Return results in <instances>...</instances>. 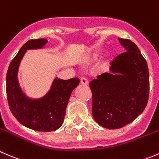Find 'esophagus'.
<instances>
[{
	"mask_svg": "<svg viewBox=\"0 0 159 159\" xmlns=\"http://www.w3.org/2000/svg\"><path fill=\"white\" fill-rule=\"evenodd\" d=\"M88 83H89V81H88L87 78H81V84H82V85H87Z\"/></svg>",
	"mask_w": 159,
	"mask_h": 159,
	"instance_id": "1",
	"label": "esophagus"
}]
</instances>
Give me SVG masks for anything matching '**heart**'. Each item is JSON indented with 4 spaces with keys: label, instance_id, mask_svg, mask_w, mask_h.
<instances>
[{
    "label": "heart",
    "instance_id": "b5f03b06",
    "mask_svg": "<svg viewBox=\"0 0 159 159\" xmlns=\"http://www.w3.org/2000/svg\"><path fill=\"white\" fill-rule=\"evenodd\" d=\"M97 59H98V57H97L96 55H92V56L89 57L88 61H89V62H93V61H97Z\"/></svg>",
    "mask_w": 159,
    "mask_h": 159
}]
</instances>
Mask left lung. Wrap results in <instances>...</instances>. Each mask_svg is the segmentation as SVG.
Here are the masks:
<instances>
[{"mask_svg": "<svg viewBox=\"0 0 159 159\" xmlns=\"http://www.w3.org/2000/svg\"><path fill=\"white\" fill-rule=\"evenodd\" d=\"M126 52L111 63L110 73L97 76L89 84L92 116L107 129H118L134 121L147 106L149 71L147 62L134 43L118 38Z\"/></svg>", "mask_w": 159, "mask_h": 159, "instance_id": "1", "label": "left lung"}]
</instances>
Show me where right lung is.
Listing matches in <instances>:
<instances>
[{
	"label": "right lung",
	"mask_w": 159,
	"mask_h": 159,
	"mask_svg": "<svg viewBox=\"0 0 159 159\" xmlns=\"http://www.w3.org/2000/svg\"><path fill=\"white\" fill-rule=\"evenodd\" d=\"M47 42L46 39L26 42L11 62L6 76V92L11 113L25 127L43 132L56 130L62 126L71 92L80 82L78 78L68 80L56 78L43 97L31 98L26 96L18 80L20 63L28 50L43 48Z\"/></svg>",
	"instance_id": "1"
}]
</instances>
